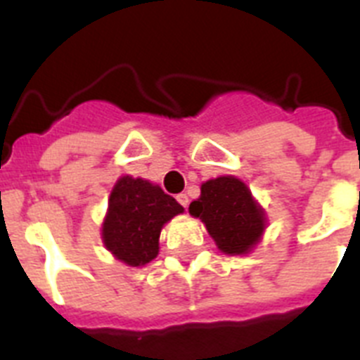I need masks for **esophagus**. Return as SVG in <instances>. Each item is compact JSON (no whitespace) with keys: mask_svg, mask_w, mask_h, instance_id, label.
<instances>
[{"mask_svg":"<svg viewBox=\"0 0 360 360\" xmlns=\"http://www.w3.org/2000/svg\"><path fill=\"white\" fill-rule=\"evenodd\" d=\"M176 200H178V203H180V205H182V207H187V205H189V198H187V195H178L176 196Z\"/></svg>","mask_w":360,"mask_h":360,"instance_id":"1","label":"esophagus"}]
</instances>
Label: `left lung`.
Listing matches in <instances>:
<instances>
[{"mask_svg":"<svg viewBox=\"0 0 360 360\" xmlns=\"http://www.w3.org/2000/svg\"><path fill=\"white\" fill-rule=\"evenodd\" d=\"M225 254H247L259 241L265 214L250 191L234 176H219L202 184V195L189 205Z\"/></svg>","mask_w":360,"mask_h":360,"instance_id":"left-lung-1","label":"left lung"}]
</instances>
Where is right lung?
Wrapping results in <instances>:
<instances>
[{
    "instance_id": "add662e5",
    "label": "right lung",
    "mask_w": 360,
    "mask_h": 360,
    "mask_svg": "<svg viewBox=\"0 0 360 360\" xmlns=\"http://www.w3.org/2000/svg\"><path fill=\"white\" fill-rule=\"evenodd\" d=\"M182 211V205L158 186L122 176L111 191L103 225L104 245L120 262L146 265L157 257L162 225Z\"/></svg>"
}]
</instances>
